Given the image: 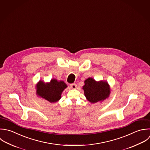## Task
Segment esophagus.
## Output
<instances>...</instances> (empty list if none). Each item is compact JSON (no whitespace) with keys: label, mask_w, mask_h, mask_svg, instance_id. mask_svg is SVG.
Segmentation results:
<instances>
[{"label":"esophagus","mask_w":150,"mask_h":150,"mask_svg":"<svg viewBox=\"0 0 150 150\" xmlns=\"http://www.w3.org/2000/svg\"><path fill=\"white\" fill-rule=\"evenodd\" d=\"M70 87H71V88H72V89H76V85L75 83L71 84V85H70Z\"/></svg>","instance_id":"1"}]
</instances>
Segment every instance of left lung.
<instances>
[{
  "mask_svg": "<svg viewBox=\"0 0 150 150\" xmlns=\"http://www.w3.org/2000/svg\"><path fill=\"white\" fill-rule=\"evenodd\" d=\"M87 100L92 103L101 102L108 98L110 93V86L104 81L97 82L92 78L85 81L82 88Z\"/></svg>",
  "mask_w": 150,
  "mask_h": 150,
  "instance_id": "8db88e82",
  "label": "left lung"
}]
</instances>
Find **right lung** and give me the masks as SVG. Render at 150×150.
<instances>
[{
    "mask_svg": "<svg viewBox=\"0 0 150 150\" xmlns=\"http://www.w3.org/2000/svg\"><path fill=\"white\" fill-rule=\"evenodd\" d=\"M67 87L65 83L52 79L50 83H44L40 81L36 86L37 94L47 101L54 103L58 101L61 98L62 92Z\"/></svg>",
    "mask_w": 150,
    "mask_h": 150,
    "instance_id": "right-lung-1",
    "label": "right lung"
}]
</instances>
